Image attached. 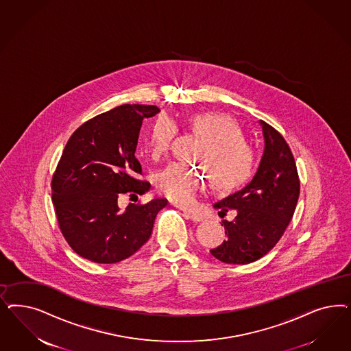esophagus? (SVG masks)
<instances>
[{"mask_svg": "<svg viewBox=\"0 0 351 351\" xmlns=\"http://www.w3.org/2000/svg\"><path fill=\"white\" fill-rule=\"evenodd\" d=\"M184 215L187 218H190L193 222H202L204 219V215L193 210H184Z\"/></svg>", "mask_w": 351, "mask_h": 351, "instance_id": "esophagus-1", "label": "esophagus"}]
</instances>
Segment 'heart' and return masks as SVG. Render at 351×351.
<instances>
[{
  "instance_id": "heart-1",
  "label": "heart",
  "mask_w": 351,
  "mask_h": 351,
  "mask_svg": "<svg viewBox=\"0 0 351 351\" xmlns=\"http://www.w3.org/2000/svg\"><path fill=\"white\" fill-rule=\"evenodd\" d=\"M190 129L204 139L196 161L203 167L193 169L182 164H170L156 176V187L173 203L191 206L203 193L208 182V170L217 189L231 191L244 184L256 169L253 148L244 141L238 123L222 113H202L195 116ZM178 125L168 116H160L148 136V147L154 160L169 152Z\"/></svg>"
}]
</instances>
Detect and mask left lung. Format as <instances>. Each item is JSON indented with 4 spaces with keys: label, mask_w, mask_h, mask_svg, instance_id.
<instances>
[{
    "label": "left lung",
    "mask_w": 351,
    "mask_h": 351,
    "mask_svg": "<svg viewBox=\"0 0 351 351\" xmlns=\"http://www.w3.org/2000/svg\"><path fill=\"white\" fill-rule=\"evenodd\" d=\"M265 148L253 180L238 193L215 204L218 215L230 209L234 221H222L227 240L210 253L225 263L247 265L269 253L283 237L300 196L292 151L271 125L260 121Z\"/></svg>",
    "instance_id": "8db88e82"
}]
</instances>
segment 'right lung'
Listing matches in <instances>:
<instances>
[{"mask_svg":"<svg viewBox=\"0 0 351 351\" xmlns=\"http://www.w3.org/2000/svg\"><path fill=\"white\" fill-rule=\"evenodd\" d=\"M160 112L156 106L123 104L84 123L68 139L51 181L59 228L80 257L95 263H116L134 254L147 241L165 199L129 204L117 199L142 195L136 158L143 119Z\"/></svg>","mask_w":351,"mask_h":351,"instance_id":"add662e5","label":"right lung"}]
</instances>
